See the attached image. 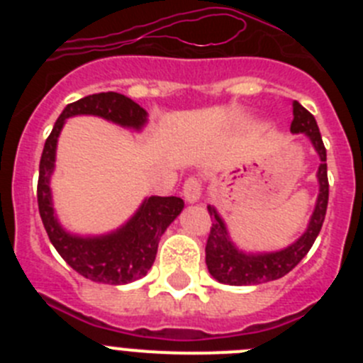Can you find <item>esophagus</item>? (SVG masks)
Wrapping results in <instances>:
<instances>
[{"mask_svg":"<svg viewBox=\"0 0 363 363\" xmlns=\"http://www.w3.org/2000/svg\"><path fill=\"white\" fill-rule=\"evenodd\" d=\"M184 196H185V200L191 201V203H194V201L200 200V196H201V182H200V178H196V176H191V178L185 179Z\"/></svg>","mask_w":363,"mask_h":363,"instance_id":"obj_1","label":"esophagus"}]
</instances>
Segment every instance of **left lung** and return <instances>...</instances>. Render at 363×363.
<instances>
[{
	"instance_id": "1",
	"label": "left lung",
	"mask_w": 363,
	"mask_h": 363,
	"mask_svg": "<svg viewBox=\"0 0 363 363\" xmlns=\"http://www.w3.org/2000/svg\"><path fill=\"white\" fill-rule=\"evenodd\" d=\"M293 114L294 118L293 123H291V133L307 134L316 152L320 154V160H322L318 167L320 194L313 216H311L309 227H307V230L298 242H294L293 245L284 249V251L256 256L243 255L230 243L225 225H223L221 218L216 214V211L213 207H207L213 225H211L209 238H207V245H205V262H207L211 274L218 281H221V284L258 285L285 277L311 251L314 240H316L320 229H322L323 220H325L327 201H329L325 147H323L320 129L313 114L306 107H301L298 101L293 104Z\"/></svg>"
}]
</instances>
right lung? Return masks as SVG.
I'll return each mask as SVG.
<instances>
[{
  "label": "right lung",
  "instance_id": "add662e5",
  "mask_svg": "<svg viewBox=\"0 0 363 363\" xmlns=\"http://www.w3.org/2000/svg\"><path fill=\"white\" fill-rule=\"evenodd\" d=\"M94 114L123 127L140 129L147 120L145 108L118 92H99L69 104L54 123L45 142L38 178V209L54 249L82 277L101 284L121 285L145 277L152 267L158 243L165 229L184 209V200L176 196H150L143 201L133 220L118 233L101 238H78L57 225L50 201L49 178L54 169L57 136L67 118Z\"/></svg>",
  "mask_w": 363,
  "mask_h": 363
}]
</instances>
